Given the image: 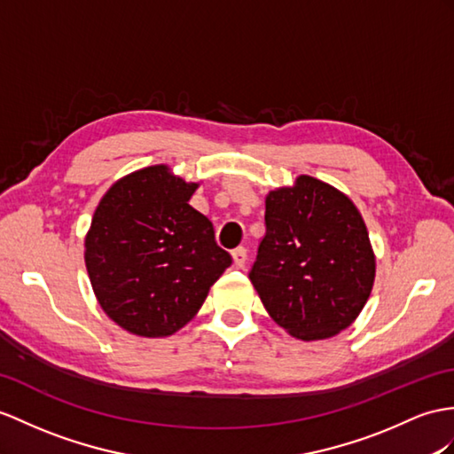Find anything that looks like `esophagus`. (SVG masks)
Here are the masks:
<instances>
[{
  "label": "esophagus",
  "mask_w": 454,
  "mask_h": 454,
  "mask_svg": "<svg viewBox=\"0 0 454 454\" xmlns=\"http://www.w3.org/2000/svg\"><path fill=\"white\" fill-rule=\"evenodd\" d=\"M247 260H248V250L245 247H239L233 250V263L237 268H245Z\"/></svg>",
  "instance_id": "esophagus-1"
}]
</instances>
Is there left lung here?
<instances>
[{
	"label": "left lung",
	"mask_w": 454,
	"mask_h": 454,
	"mask_svg": "<svg viewBox=\"0 0 454 454\" xmlns=\"http://www.w3.org/2000/svg\"><path fill=\"white\" fill-rule=\"evenodd\" d=\"M375 254L350 198L310 175L265 196V237L250 281L278 325L301 340L347 329L368 302Z\"/></svg>",
	"instance_id": "obj_1"
}]
</instances>
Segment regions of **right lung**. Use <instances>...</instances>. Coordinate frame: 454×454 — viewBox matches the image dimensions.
I'll return each instance as SVG.
<instances>
[{"mask_svg":"<svg viewBox=\"0 0 454 454\" xmlns=\"http://www.w3.org/2000/svg\"><path fill=\"white\" fill-rule=\"evenodd\" d=\"M196 189L169 165H150L114 183L96 207L86 271L102 310L132 335L184 327L231 265L212 221L189 204Z\"/></svg>","mask_w":454,"mask_h":454,"instance_id":"add662e5","label":"right lung"}]
</instances>
